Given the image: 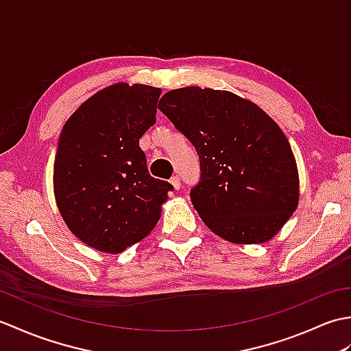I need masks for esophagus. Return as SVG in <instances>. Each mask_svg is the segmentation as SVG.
I'll use <instances>...</instances> for the list:
<instances>
[{"mask_svg": "<svg viewBox=\"0 0 351 351\" xmlns=\"http://www.w3.org/2000/svg\"><path fill=\"white\" fill-rule=\"evenodd\" d=\"M170 184L173 185L175 190H180V189H181V180H180V176H173V178H171Z\"/></svg>", "mask_w": 351, "mask_h": 351, "instance_id": "34e87169", "label": "esophagus"}]
</instances>
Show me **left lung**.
<instances>
[{
    "instance_id": "8db88e82",
    "label": "left lung",
    "mask_w": 351,
    "mask_h": 351,
    "mask_svg": "<svg viewBox=\"0 0 351 351\" xmlns=\"http://www.w3.org/2000/svg\"><path fill=\"white\" fill-rule=\"evenodd\" d=\"M158 108L196 147L200 181L193 206L215 235L261 244L299 205V170L279 125L232 92L196 86L170 90Z\"/></svg>"
}]
</instances>
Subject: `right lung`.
Instances as JSON below:
<instances>
[{
	"label": "right lung",
	"mask_w": 351,
	"mask_h": 351,
	"mask_svg": "<svg viewBox=\"0 0 351 351\" xmlns=\"http://www.w3.org/2000/svg\"><path fill=\"white\" fill-rule=\"evenodd\" d=\"M161 88L117 83L64 123L54 161L56 202L71 232L106 253L151 234L173 185L155 180L138 146L155 123Z\"/></svg>",
	"instance_id": "obj_1"
}]
</instances>
